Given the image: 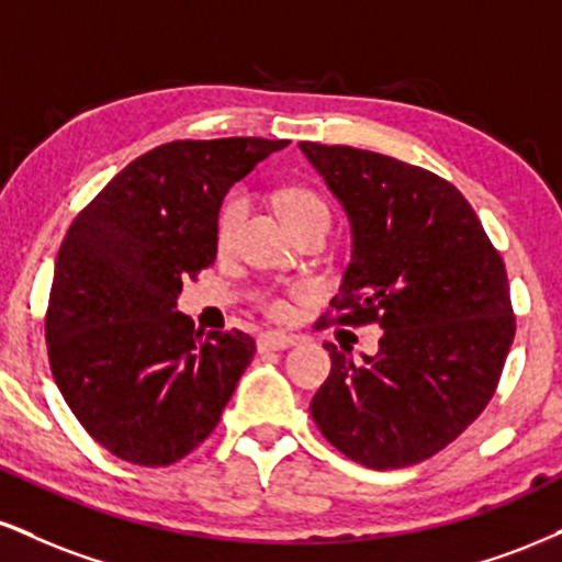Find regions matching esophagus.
I'll return each instance as SVG.
<instances>
[{"label":"esophagus","instance_id":"34e87169","mask_svg":"<svg viewBox=\"0 0 562 562\" xmlns=\"http://www.w3.org/2000/svg\"><path fill=\"white\" fill-rule=\"evenodd\" d=\"M295 335H288V333H280V330H267L259 335V348L261 351H282V348H290L295 346Z\"/></svg>","mask_w":562,"mask_h":562}]
</instances>
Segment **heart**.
Returning a JSON list of instances; mask_svg holds the SVG:
<instances>
[{"label": "heart", "mask_w": 562, "mask_h": 562, "mask_svg": "<svg viewBox=\"0 0 562 562\" xmlns=\"http://www.w3.org/2000/svg\"><path fill=\"white\" fill-rule=\"evenodd\" d=\"M277 205H280V214L293 232L301 229L303 224L317 222V218L330 222V211H327L325 200H322L317 192L306 190V187H288V190H282L280 198H277ZM245 211H248V198H245L243 192H232V195L224 200L216 218L218 245H227L232 237H235V229L237 224L243 222ZM303 295H306V288H293L288 290V293L263 295V312L272 314V317H288V314L293 312V301L303 299Z\"/></svg>", "instance_id": "heart-1"}]
</instances>
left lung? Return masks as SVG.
Masks as SVG:
<instances>
[{
  "instance_id": "obj_1",
  "label": "left lung",
  "mask_w": 562,
  "mask_h": 562,
  "mask_svg": "<svg viewBox=\"0 0 562 562\" xmlns=\"http://www.w3.org/2000/svg\"><path fill=\"white\" fill-rule=\"evenodd\" d=\"M351 224V261L330 301L340 325L380 327L353 362L327 344L312 398L322 436L348 460L396 470L454 441L492 402L515 338L505 261L447 179L380 153L301 142Z\"/></svg>"
}]
</instances>
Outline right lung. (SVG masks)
<instances>
[{"label":"right lung","mask_w":562,"mask_h":562,"mask_svg":"<svg viewBox=\"0 0 562 562\" xmlns=\"http://www.w3.org/2000/svg\"><path fill=\"white\" fill-rule=\"evenodd\" d=\"M288 139H177L119 171L70 224L49 290V367L100 447L164 468L216 428L256 353L240 330L203 338L177 312L182 280L216 259L229 187Z\"/></svg>","instance_id":"1"}]
</instances>
